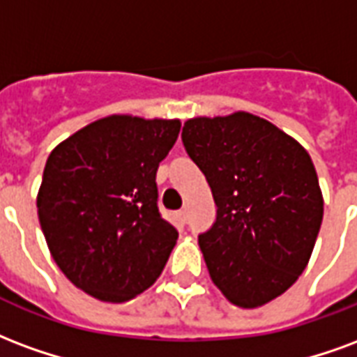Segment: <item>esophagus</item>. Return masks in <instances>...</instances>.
<instances>
[{"label":"esophagus","instance_id":"esophagus-1","mask_svg":"<svg viewBox=\"0 0 357 357\" xmlns=\"http://www.w3.org/2000/svg\"><path fill=\"white\" fill-rule=\"evenodd\" d=\"M176 220H178V222H181L182 226L186 225V220H188V215H186V209L176 211Z\"/></svg>","mask_w":357,"mask_h":357}]
</instances>
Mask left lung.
<instances>
[{
    "instance_id": "left-lung-1",
    "label": "left lung",
    "mask_w": 357,
    "mask_h": 357,
    "mask_svg": "<svg viewBox=\"0 0 357 357\" xmlns=\"http://www.w3.org/2000/svg\"><path fill=\"white\" fill-rule=\"evenodd\" d=\"M182 142L217 204V220L197 236L211 280L241 308L274 301L304 272L324 218L310 155L247 112L188 119Z\"/></svg>"
}]
</instances>
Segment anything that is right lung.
<instances>
[{
    "instance_id": "right-lung-1",
    "label": "right lung",
    "mask_w": 357,
    "mask_h": 357,
    "mask_svg": "<svg viewBox=\"0 0 357 357\" xmlns=\"http://www.w3.org/2000/svg\"><path fill=\"white\" fill-rule=\"evenodd\" d=\"M178 119L108 116L47 158L38 217L56 266L104 303H125L160 278L178 232L158 209L155 173Z\"/></svg>"
}]
</instances>
